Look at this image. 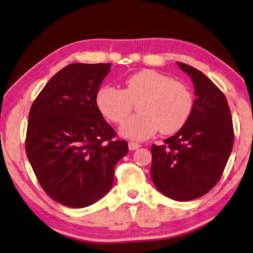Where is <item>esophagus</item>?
<instances>
[{"mask_svg": "<svg viewBox=\"0 0 253 253\" xmlns=\"http://www.w3.org/2000/svg\"><path fill=\"white\" fill-rule=\"evenodd\" d=\"M141 147V145L137 144V143H134V142H128V149L130 150H136Z\"/></svg>", "mask_w": 253, "mask_h": 253, "instance_id": "34e87169", "label": "esophagus"}]
</instances>
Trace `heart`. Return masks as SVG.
<instances>
[{
  "label": "heart",
  "instance_id": "heart-1",
  "mask_svg": "<svg viewBox=\"0 0 253 253\" xmlns=\"http://www.w3.org/2000/svg\"><path fill=\"white\" fill-rule=\"evenodd\" d=\"M137 104L138 114L122 123L120 134L133 141H145L159 130L178 131L193 110V96L185 84L161 72L144 69L128 77L126 88L105 85L96 94V105L104 117L121 123Z\"/></svg>",
  "mask_w": 253,
  "mask_h": 253
}]
</instances>
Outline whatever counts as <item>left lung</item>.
<instances>
[{
	"instance_id": "left-lung-1",
	"label": "left lung",
	"mask_w": 253,
	"mask_h": 253,
	"mask_svg": "<svg viewBox=\"0 0 253 253\" xmlns=\"http://www.w3.org/2000/svg\"><path fill=\"white\" fill-rule=\"evenodd\" d=\"M192 79L196 99L187 122L161 146H151L156 188L176 201L206 195L218 182L234 144L227 100L203 72L176 63Z\"/></svg>"
}]
</instances>
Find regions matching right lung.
Instances as JSON below:
<instances>
[{
  "label": "right lung",
  "instance_id": "add662e5",
  "mask_svg": "<svg viewBox=\"0 0 253 253\" xmlns=\"http://www.w3.org/2000/svg\"><path fill=\"white\" fill-rule=\"evenodd\" d=\"M111 64H70L53 76L33 102L26 153L50 198L85 208L107 194L115 167L128 151L96 105Z\"/></svg>",
  "mask_w": 253,
  "mask_h": 253
}]
</instances>
